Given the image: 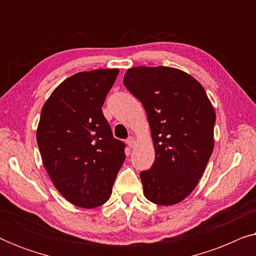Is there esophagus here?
<instances>
[{"label": "esophagus", "mask_w": 256, "mask_h": 256, "mask_svg": "<svg viewBox=\"0 0 256 256\" xmlns=\"http://www.w3.org/2000/svg\"><path fill=\"white\" fill-rule=\"evenodd\" d=\"M135 143H136V141H135V138H132V136H130V138H127V144H128L129 148H134Z\"/></svg>", "instance_id": "esophagus-1"}]
</instances>
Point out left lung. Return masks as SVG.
<instances>
[{
  "mask_svg": "<svg viewBox=\"0 0 256 256\" xmlns=\"http://www.w3.org/2000/svg\"><path fill=\"white\" fill-rule=\"evenodd\" d=\"M124 84L144 107L155 162L140 174L143 194L154 204L184 200L204 174L212 155L216 112L204 87L178 68L138 66Z\"/></svg>",
  "mask_w": 256,
  "mask_h": 256,
  "instance_id": "1",
  "label": "left lung"
}]
</instances>
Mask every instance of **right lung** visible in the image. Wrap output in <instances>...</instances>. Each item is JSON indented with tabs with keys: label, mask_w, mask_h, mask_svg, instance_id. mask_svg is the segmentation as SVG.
<instances>
[{
	"label": "right lung",
	"mask_w": 256,
	"mask_h": 256,
	"mask_svg": "<svg viewBox=\"0 0 256 256\" xmlns=\"http://www.w3.org/2000/svg\"><path fill=\"white\" fill-rule=\"evenodd\" d=\"M118 74V68L76 73L42 108L36 136L44 168L79 208L104 204L124 162V143L114 138L101 110Z\"/></svg>",
	"instance_id": "obj_1"
}]
</instances>
